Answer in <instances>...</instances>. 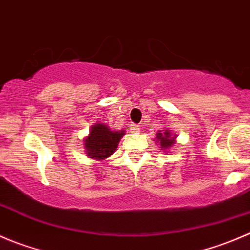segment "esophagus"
Here are the masks:
<instances>
[{"mask_svg": "<svg viewBox=\"0 0 250 250\" xmlns=\"http://www.w3.org/2000/svg\"><path fill=\"white\" fill-rule=\"evenodd\" d=\"M130 132L132 133H139L140 132V125H130Z\"/></svg>", "mask_w": 250, "mask_h": 250, "instance_id": "34e87169", "label": "esophagus"}]
</instances>
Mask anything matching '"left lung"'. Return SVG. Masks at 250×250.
Here are the masks:
<instances>
[{"label":"left lung","instance_id":"obj_1","mask_svg":"<svg viewBox=\"0 0 250 250\" xmlns=\"http://www.w3.org/2000/svg\"><path fill=\"white\" fill-rule=\"evenodd\" d=\"M176 134H172L169 128H166V129L158 130L155 135V143L160 145L161 150H163L165 152H168L170 147L176 143Z\"/></svg>","mask_w":250,"mask_h":250}]
</instances>
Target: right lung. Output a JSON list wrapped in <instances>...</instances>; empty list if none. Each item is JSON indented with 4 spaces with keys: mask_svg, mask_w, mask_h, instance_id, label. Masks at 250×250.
I'll list each match as a JSON object with an SVG mask.
<instances>
[{
    "mask_svg": "<svg viewBox=\"0 0 250 250\" xmlns=\"http://www.w3.org/2000/svg\"><path fill=\"white\" fill-rule=\"evenodd\" d=\"M125 134V129L115 130L105 123H94L89 134L83 139L85 156L97 161L106 160L117 150L118 143Z\"/></svg>",
    "mask_w": 250,
    "mask_h": 250,
    "instance_id": "right-lung-1",
    "label": "right lung"
}]
</instances>
